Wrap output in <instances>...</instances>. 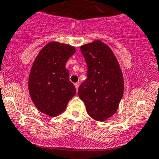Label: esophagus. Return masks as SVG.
<instances>
[{"label": "esophagus", "mask_w": 159, "mask_h": 159, "mask_svg": "<svg viewBox=\"0 0 159 159\" xmlns=\"http://www.w3.org/2000/svg\"><path fill=\"white\" fill-rule=\"evenodd\" d=\"M75 88H76V90H77V91H78V86H79V84H78V83H75Z\"/></svg>", "instance_id": "esophagus-1"}]
</instances>
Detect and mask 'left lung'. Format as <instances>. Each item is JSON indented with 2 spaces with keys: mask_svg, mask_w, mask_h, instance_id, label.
<instances>
[{
  "mask_svg": "<svg viewBox=\"0 0 159 159\" xmlns=\"http://www.w3.org/2000/svg\"><path fill=\"white\" fill-rule=\"evenodd\" d=\"M81 51L88 78L79 86L78 96L93 119L104 121L115 115L122 98V71L113 51L100 40L83 44Z\"/></svg>",
  "mask_w": 159,
  "mask_h": 159,
  "instance_id": "obj_1",
  "label": "left lung"
}]
</instances>
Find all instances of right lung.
Segmentation results:
<instances>
[{
  "mask_svg": "<svg viewBox=\"0 0 159 159\" xmlns=\"http://www.w3.org/2000/svg\"><path fill=\"white\" fill-rule=\"evenodd\" d=\"M76 52L70 44L51 41L35 58L28 78V90L38 111L56 117L66 110L76 93L65 65Z\"/></svg>",
  "mask_w": 159,
  "mask_h": 159,
  "instance_id": "1",
  "label": "right lung"
}]
</instances>
